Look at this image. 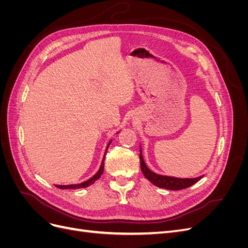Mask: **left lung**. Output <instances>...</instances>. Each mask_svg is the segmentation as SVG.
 <instances>
[{
    "instance_id": "left-lung-1",
    "label": "left lung",
    "mask_w": 248,
    "mask_h": 248,
    "mask_svg": "<svg viewBox=\"0 0 248 248\" xmlns=\"http://www.w3.org/2000/svg\"><path fill=\"white\" fill-rule=\"evenodd\" d=\"M140 169L142 174L149 180L150 182L154 184L157 187H160V188L169 189V190H180L187 188V187H190L191 185L196 184L198 181L204 177L200 176L197 178H176V177H170V176H162L158 175L156 172L149 170L146 166L145 160L142 158L141 154V148H140Z\"/></svg>"
}]
</instances>
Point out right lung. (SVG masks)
I'll return each mask as SVG.
<instances>
[{"mask_svg":"<svg viewBox=\"0 0 248 248\" xmlns=\"http://www.w3.org/2000/svg\"><path fill=\"white\" fill-rule=\"evenodd\" d=\"M110 142H111V140H109V142H108V146H107L106 152H104V156H103V158H102V161H101V164H100V168H99L98 171H97L93 177H91L89 180H87V181L81 182V183H79V184L56 185V187H58V188H60V189H78V188H86V187H88V186H90V185H92L93 183H95V181H97V180H98V179L101 177L102 172H103V169H104V158H106V154H107L108 149V147H109V145H110Z\"/></svg>","mask_w":248,"mask_h":248,"instance_id":"right-lung-1","label":"right lung"}]
</instances>
